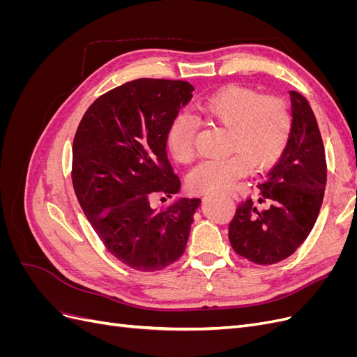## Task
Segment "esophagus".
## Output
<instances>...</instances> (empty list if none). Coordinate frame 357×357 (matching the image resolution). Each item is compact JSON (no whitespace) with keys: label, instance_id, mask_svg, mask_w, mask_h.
<instances>
[{"label":"esophagus","instance_id":"obj_1","mask_svg":"<svg viewBox=\"0 0 357 357\" xmlns=\"http://www.w3.org/2000/svg\"><path fill=\"white\" fill-rule=\"evenodd\" d=\"M229 195H231V197H232L234 199H238V195H236V193H234V192H231V193H229Z\"/></svg>","mask_w":357,"mask_h":357}]
</instances>
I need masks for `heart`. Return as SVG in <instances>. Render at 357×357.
I'll return each mask as SVG.
<instances>
[{
	"label": "heart",
	"instance_id": "b5f03b06",
	"mask_svg": "<svg viewBox=\"0 0 357 357\" xmlns=\"http://www.w3.org/2000/svg\"><path fill=\"white\" fill-rule=\"evenodd\" d=\"M195 109L204 121L228 128L226 152L231 153L204 160L192 169L189 185L197 192L229 189L250 167L273 165L287 144L291 114L283 96L228 86L199 100ZM195 134L197 125L186 114L176 116L169 123L167 146L180 164H190L195 158Z\"/></svg>",
	"mask_w": 357,
	"mask_h": 357
}]
</instances>
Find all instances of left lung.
<instances>
[{
	"instance_id": "obj_1",
	"label": "left lung",
	"mask_w": 357,
	"mask_h": 357,
	"mask_svg": "<svg viewBox=\"0 0 357 357\" xmlns=\"http://www.w3.org/2000/svg\"><path fill=\"white\" fill-rule=\"evenodd\" d=\"M291 129L277 164L257 185V198L243 201L229 223V241L257 265L289 257L305 241L326 188V156L316 116L305 96L290 91Z\"/></svg>"
}]
</instances>
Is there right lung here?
Wrapping results in <instances>:
<instances>
[{"label": "right lung", "mask_w": 357, "mask_h": 357, "mask_svg": "<svg viewBox=\"0 0 357 357\" xmlns=\"http://www.w3.org/2000/svg\"><path fill=\"white\" fill-rule=\"evenodd\" d=\"M183 80L137 79L96 98L73 143V186L100 240L138 271L174 264L188 244L199 198H178L165 210L153 195L180 190L167 156V131L192 98Z\"/></svg>", "instance_id": "1"}]
</instances>
